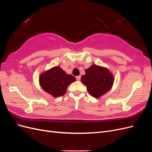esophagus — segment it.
Wrapping results in <instances>:
<instances>
[{
    "instance_id": "esophagus-1",
    "label": "esophagus",
    "mask_w": 152,
    "mask_h": 152,
    "mask_svg": "<svg viewBox=\"0 0 152 152\" xmlns=\"http://www.w3.org/2000/svg\"><path fill=\"white\" fill-rule=\"evenodd\" d=\"M80 78H81L80 75H79V76H77L76 77V79H77V80H80Z\"/></svg>"
}]
</instances>
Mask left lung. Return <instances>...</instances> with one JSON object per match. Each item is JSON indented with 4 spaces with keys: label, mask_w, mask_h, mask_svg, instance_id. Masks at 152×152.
Wrapping results in <instances>:
<instances>
[{
    "label": "left lung",
    "mask_w": 152,
    "mask_h": 152,
    "mask_svg": "<svg viewBox=\"0 0 152 152\" xmlns=\"http://www.w3.org/2000/svg\"><path fill=\"white\" fill-rule=\"evenodd\" d=\"M85 72L86 74L81 77V82L87 86L92 96L98 98L112 88L114 78L107 68L94 65Z\"/></svg>",
    "instance_id": "left-lung-1"
}]
</instances>
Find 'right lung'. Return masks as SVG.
I'll use <instances>...</instances> for the list:
<instances>
[{
    "mask_svg": "<svg viewBox=\"0 0 152 152\" xmlns=\"http://www.w3.org/2000/svg\"><path fill=\"white\" fill-rule=\"evenodd\" d=\"M75 80L74 76L66 74L59 66L53 67L42 73L39 77L42 88L55 98L65 94L68 86Z\"/></svg>",
    "mask_w": 152,
    "mask_h": 152,
    "instance_id": "1",
    "label": "right lung"
}]
</instances>
